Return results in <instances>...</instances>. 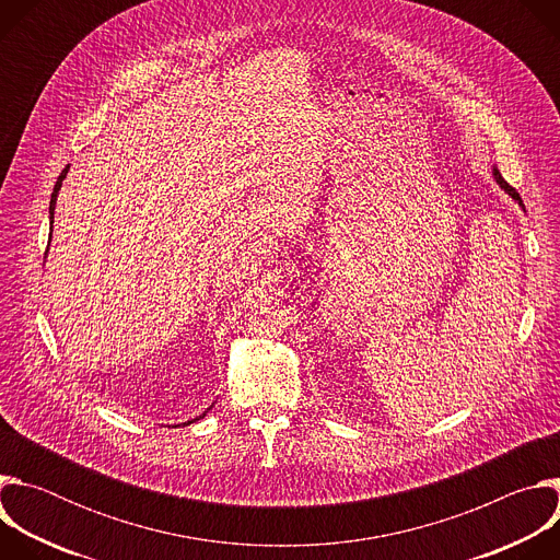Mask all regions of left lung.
<instances>
[{"label": "left lung", "mask_w": 560, "mask_h": 560, "mask_svg": "<svg viewBox=\"0 0 560 560\" xmlns=\"http://www.w3.org/2000/svg\"><path fill=\"white\" fill-rule=\"evenodd\" d=\"M492 175H494V179H497V184H499V186H501V188H503V190H505V192H508V195H510V197H512V199H514V201H518V206H521V208H523V201H521V195H518V192H516V190H514V188H512V186H510V184H508V182H505V179H503V177H501V173H499V168H494V171H492Z\"/></svg>", "instance_id": "left-lung-1"}]
</instances>
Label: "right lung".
<instances>
[{"instance_id":"1","label":"right lung","mask_w":560,"mask_h":560,"mask_svg":"<svg viewBox=\"0 0 560 560\" xmlns=\"http://www.w3.org/2000/svg\"><path fill=\"white\" fill-rule=\"evenodd\" d=\"M68 168L70 166H66L63 171H61V175L57 177V184H55V190H52V195H50V208H48V212H50V234H52V214H55V203H57V195H59V188H61V182H63V177H66V173H68ZM210 410V408H208ZM206 417V412L201 415V417H197V419H192V421H188V423H184V425H190V423H195V421H199V419H203ZM177 428V425H175Z\"/></svg>"}]
</instances>
